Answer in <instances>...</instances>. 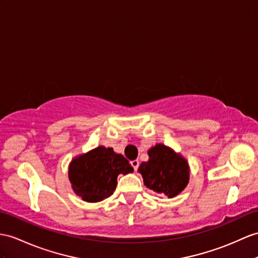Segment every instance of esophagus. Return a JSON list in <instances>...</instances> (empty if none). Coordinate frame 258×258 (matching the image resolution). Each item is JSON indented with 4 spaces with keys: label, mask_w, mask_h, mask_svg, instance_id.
Listing matches in <instances>:
<instances>
[{
    "label": "esophagus",
    "mask_w": 258,
    "mask_h": 258,
    "mask_svg": "<svg viewBox=\"0 0 258 258\" xmlns=\"http://www.w3.org/2000/svg\"><path fill=\"white\" fill-rule=\"evenodd\" d=\"M130 164H131V166L134 167L135 171H137L138 167H139V161H138V160H134V161L130 162Z\"/></svg>",
    "instance_id": "esophagus-1"
}]
</instances>
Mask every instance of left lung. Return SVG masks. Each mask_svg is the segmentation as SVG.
Returning a JSON list of instances; mask_svg holds the SVG:
<instances>
[{"label": "left lung", "instance_id": "8db88e82", "mask_svg": "<svg viewBox=\"0 0 258 258\" xmlns=\"http://www.w3.org/2000/svg\"><path fill=\"white\" fill-rule=\"evenodd\" d=\"M149 161L142 162L138 171L151 190L173 198L185 189L189 180V166L180 154L164 144H155L149 151Z\"/></svg>", "mask_w": 258, "mask_h": 258}]
</instances>
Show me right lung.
<instances>
[{"instance_id": "1", "label": "right lung", "mask_w": 258, "mask_h": 258, "mask_svg": "<svg viewBox=\"0 0 258 258\" xmlns=\"http://www.w3.org/2000/svg\"><path fill=\"white\" fill-rule=\"evenodd\" d=\"M134 168L112 148L97 147L74 158L69 166V179L74 192L86 203H98L114 194L119 174L133 173Z\"/></svg>"}]
</instances>
